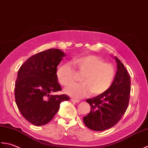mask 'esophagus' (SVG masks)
<instances>
[{
  "label": "esophagus",
  "mask_w": 148,
  "mask_h": 148,
  "mask_svg": "<svg viewBox=\"0 0 148 148\" xmlns=\"http://www.w3.org/2000/svg\"><path fill=\"white\" fill-rule=\"evenodd\" d=\"M71 101L72 102H74V103H78V102L80 101V100H78V99H75L74 98H71Z\"/></svg>",
  "instance_id": "1"
}]
</instances>
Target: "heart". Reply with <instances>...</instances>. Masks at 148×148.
Wrapping results in <instances>:
<instances>
[{
	"instance_id": "obj_1",
	"label": "heart",
	"mask_w": 148,
	"mask_h": 148,
	"mask_svg": "<svg viewBox=\"0 0 148 148\" xmlns=\"http://www.w3.org/2000/svg\"><path fill=\"white\" fill-rule=\"evenodd\" d=\"M71 62L84 75L80 78L82 84H75L64 90V92L78 99L90 95L103 94L110 88L116 77L114 66L107 64L100 57L93 55L75 57ZM57 78L60 84L68 86L75 80V71L69 63H63L57 70Z\"/></svg>"
}]
</instances>
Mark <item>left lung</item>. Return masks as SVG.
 I'll return each instance as SVG.
<instances>
[{
    "label": "left lung",
    "instance_id": "left-lung-1",
    "mask_svg": "<svg viewBox=\"0 0 148 148\" xmlns=\"http://www.w3.org/2000/svg\"><path fill=\"white\" fill-rule=\"evenodd\" d=\"M117 71L112 86L106 92L86 101L91 106V112L83 118L87 128L103 131L112 128L121 119L130 95V77L123 63L115 57Z\"/></svg>",
    "mask_w": 148,
    "mask_h": 148
}]
</instances>
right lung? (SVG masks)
Wrapping results in <instances>:
<instances>
[{"mask_svg": "<svg viewBox=\"0 0 148 148\" xmlns=\"http://www.w3.org/2000/svg\"><path fill=\"white\" fill-rule=\"evenodd\" d=\"M61 50L51 49L31 56L21 66L15 83V101L20 113L35 126L47 124L58 112L66 95H52L61 90L57 67L65 57Z\"/></svg>", "mask_w": 148, "mask_h": 148, "instance_id": "1", "label": "right lung"}]
</instances>
